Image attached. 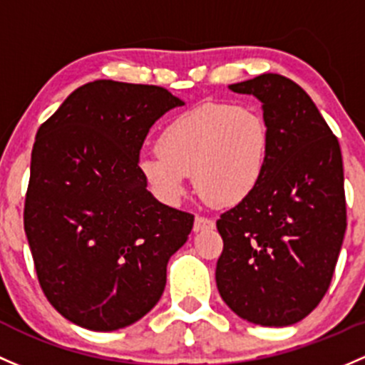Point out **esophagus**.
Here are the masks:
<instances>
[{
    "instance_id": "1",
    "label": "esophagus",
    "mask_w": 365,
    "mask_h": 365,
    "mask_svg": "<svg viewBox=\"0 0 365 365\" xmlns=\"http://www.w3.org/2000/svg\"><path fill=\"white\" fill-rule=\"evenodd\" d=\"M214 228V221L210 217L205 216H197L195 217V225H193V230L195 232H202V230H212Z\"/></svg>"
}]
</instances>
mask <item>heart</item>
I'll return each mask as SVG.
<instances>
[{
  "label": "heart",
  "mask_w": 365,
  "mask_h": 365,
  "mask_svg": "<svg viewBox=\"0 0 365 365\" xmlns=\"http://www.w3.org/2000/svg\"><path fill=\"white\" fill-rule=\"evenodd\" d=\"M270 131L250 107L205 103L172 119L158 137V155H142L137 170L160 200L175 204L193 174L197 190L214 205L246 200L264 179Z\"/></svg>",
  "instance_id": "heart-1"
}]
</instances>
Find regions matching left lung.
Listing matches in <instances>:
<instances>
[{"mask_svg": "<svg viewBox=\"0 0 365 365\" xmlns=\"http://www.w3.org/2000/svg\"><path fill=\"white\" fill-rule=\"evenodd\" d=\"M228 89L260 100L270 156L257 190L216 223L217 290L242 320L294 325L329 290L346 232L339 142L309 95L283 75Z\"/></svg>", "mask_w": 365, "mask_h": 365, "instance_id": "8db88e82", "label": "left lung"}]
</instances>
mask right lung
Here are the masks:
<instances>
[{
	"label": "right lung",
	"mask_w": 365,
	"mask_h": 365,
	"mask_svg": "<svg viewBox=\"0 0 365 365\" xmlns=\"http://www.w3.org/2000/svg\"><path fill=\"white\" fill-rule=\"evenodd\" d=\"M184 101L158 86H81L36 131L24 230L48 302L96 332L156 306L193 214L158 202L137 170L160 118Z\"/></svg>",
	"instance_id": "obj_1"
}]
</instances>
